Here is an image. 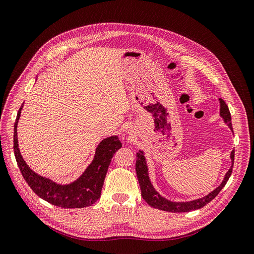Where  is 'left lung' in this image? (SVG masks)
I'll return each instance as SVG.
<instances>
[{
    "label": "left lung",
    "instance_id": "8db88e82",
    "mask_svg": "<svg viewBox=\"0 0 254 254\" xmlns=\"http://www.w3.org/2000/svg\"><path fill=\"white\" fill-rule=\"evenodd\" d=\"M220 101V115L224 119V123L229 127V128L233 130V125H231V116L229 109L225 102L222 100V98H219ZM137 160H136V173H137V178L138 182L140 185V189H141V195L150 206L162 209V211H166V212H172V213H185V212H191L195 211V209L201 208L204 205H206L209 201H212L214 198L219 194V192L223 189V187L226 185L227 181L229 180L231 172H233V167H234V161H235V150L231 151L230 153V159L233 164H231V167L229 170L226 172L224 180L221 183L218 188H216L213 192L209 193L208 195L199 198V199L188 201V202H173L170 201L166 198L162 197L154 188L152 187L149 178H148V169H147V165L145 161V157L143 151L139 150L137 153Z\"/></svg>",
    "mask_w": 254,
    "mask_h": 254
}]
</instances>
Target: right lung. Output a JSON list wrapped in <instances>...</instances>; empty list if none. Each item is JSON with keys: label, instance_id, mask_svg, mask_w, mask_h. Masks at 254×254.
Here are the masks:
<instances>
[{"label": "right lung", "instance_id": "add662e5", "mask_svg": "<svg viewBox=\"0 0 254 254\" xmlns=\"http://www.w3.org/2000/svg\"><path fill=\"white\" fill-rule=\"evenodd\" d=\"M24 104L18 110L14 124L13 149L18 168L30 188L43 200L64 208H82L92 205L101 197L104 181L113 154L123 144L117 136L104 139L98 144L92 163L80 178L69 185H58L29 168L19 152L17 123Z\"/></svg>", "mask_w": 254, "mask_h": 254}]
</instances>
